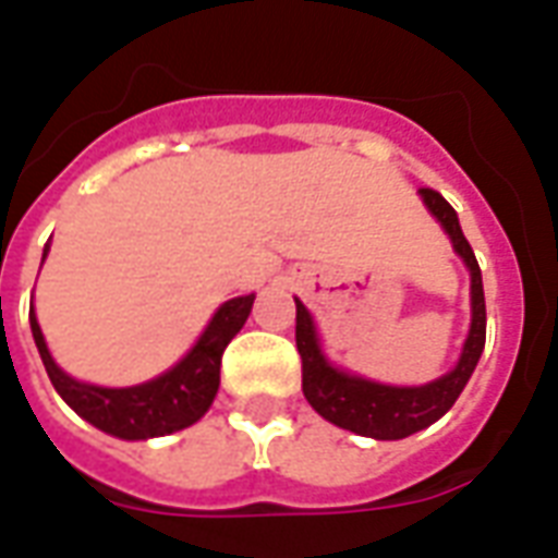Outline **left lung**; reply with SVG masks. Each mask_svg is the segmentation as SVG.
I'll return each instance as SVG.
<instances>
[{
	"instance_id": "1",
	"label": "left lung",
	"mask_w": 558,
	"mask_h": 558,
	"mask_svg": "<svg viewBox=\"0 0 558 558\" xmlns=\"http://www.w3.org/2000/svg\"><path fill=\"white\" fill-rule=\"evenodd\" d=\"M424 206L430 208V215L448 239L454 244L460 259L466 263L469 295H472V323H469V338L463 343V352L457 359L454 371H448L439 379H433L427 386H383L374 379L355 376L343 367H335L323 355L319 338H316L314 316L307 314L299 299H295V347L302 355V391L307 403L331 424H338L343 430L371 436V439H407L412 433L430 427L433 421H439L445 412L454 407L460 391L466 388L469 376L478 364L484 352V338H487V311H484V283H481L478 259L469 247L466 235L460 230L457 211L448 206L442 194H436L433 187L418 191Z\"/></svg>"
}]
</instances>
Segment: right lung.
<instances>
[{
    "label": "right lung",
    "mask_w": 558,
    "mask_h": 558,
    "mask_svg": "<svg viewBox=\"0 0 558 558\" xmlns=\"http://www.w3.org/2000/svg\"><path fill=\"white\" fill-rule=\"evenodd\" d=\"M44 256H47V247H44ZM254 299L256 295H239L220 304L218 314L211 316L206 331L199 335L194 350L187 352L182 362L170 367L167 374L131 388L77 383L53 362L35 311H29V326L50 383L80 418H86L98 430L119 436V439H151V436L184 430L206 415L220 386V355L227 350V343L242 331L244 319L254 307Z\"/></svg>",
    "instance_id": "obj_1"
}]
</instances>
